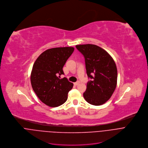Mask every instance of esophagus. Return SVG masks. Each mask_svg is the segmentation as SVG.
Masks as SVG:
<instances>
[{"label": "esophagus", "instance_id": "esophagus-1", "mask_svg": "<svg viewBox=\"0 0 148 148\" xmlns=\"http://www.w3.org/2000/svg\"><path fill=\"white\" fill-rule=\"evenodd\" d=\"M80 83V82H75V83H74V85H75V86H77Z\"/></svg>", "mask_w": 148, "mask_h": 148}]
</instances>
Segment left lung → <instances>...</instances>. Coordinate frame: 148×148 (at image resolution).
<instances>
[{
  "mask_svg": "<svg viewBox=\"0 0 148 148\" xmlns=\"http://www.w3.org/2000/svg\"><path fill=\"white\" fill-rule=\"evenodd\" d=\"M84 55L88 77L83 93L86 101L94 106L106 103L112 95L117 83V69L112 56L102 48L93 44L76 45Z\"/></svg>",
  "mask_w": 148,
  "mask_h": 148,
  "instance_id": "obj_1",
  "label": "left lung"
}]
</instances>
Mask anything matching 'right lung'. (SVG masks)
<instances>
[{
    "label": "right lung",
    "instance_id": "obj_1",
    "mask_svg": "<svg viewBox=\"0 0 148 148\" xmlns=\"http://www.w3.org/2000/svg\"><path fill=\"white\" fill-rule=\"evenodd\" d=\"M74 49L71 47L48 49L37 58L33 65L30 76L33 89L48 106L58 107L68 99V93L73 84L66 77L60 79L58 76L64 74L62 68Z\"/></svg>",
    "mask_w": 148,
    "mask_h": 148
}]
</instances>
